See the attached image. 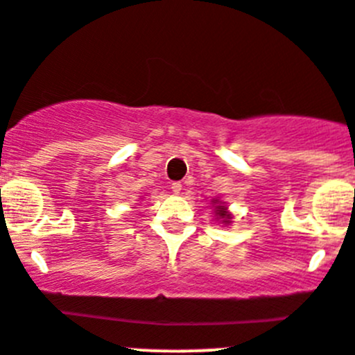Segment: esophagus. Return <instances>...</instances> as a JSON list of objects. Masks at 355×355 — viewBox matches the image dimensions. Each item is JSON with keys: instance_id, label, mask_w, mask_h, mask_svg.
<instances>
[{"instance_id": "obj_1", "label": "esophagus", "mask_w": 355, "mask_h": 355, "mask_svg": "<svg viewBox=\"0 0 355 355\" xmlns=\"http://www.w3.org/2000/svg\"><path fill=\"white\" fill-rule=\"evenodd\" d=\"M171 191H173L175 194H178L182 191V184L180 182H173V184H171Z\"/></svg>"}]
</instances>
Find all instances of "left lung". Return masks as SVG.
Here are the masks:
<instances>
[{"mask_svg":"<svg viewBox=\"0 0 355 355\" xmlns=\"http://www.w3.org/2000/svg\"><path fill=\"white\" fill-rule=\"evenodd\" d=\"M215 214H217L218 217L223 218V223H230L231 214H227L226 208H224V207H217V208H215Z\"/></svg>","mask_w":355,"mask_h":355,"instance_id":"1","label":"left lung"}]
</instances>
